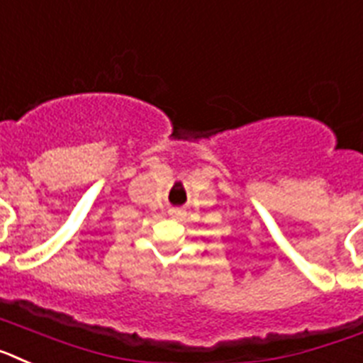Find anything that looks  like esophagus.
Masks as SVG:
<instances>
[{"mask_svg":"<svg viewBox=\"0 0 363 363\" xmlns=\"http://www.w3.org/2000/svg\"><path fill=\"white\" fill-rule=\"evenodd\" d=\"M169 216L175 217V219H181V217L184 216V210H181V208H172V210H169Z\"/></svg>","mask_w":363,"mask_h":363,"instance_id":"34e87169","label":"esophagus"}]
</instances>
